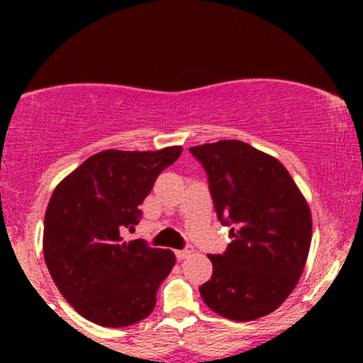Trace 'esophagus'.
I'll list each match as a JSON object with an SVG mask.
<instances>
[{"label": "esophagus", "instance_id": "34e87169", "mask_svg": "<svg viewBox=\"0 0 363 363\" xmlns=\"http://www.w3.org/2000/svg\"><path fill=\"white\" fill-rule=\"evenodd\" d=\"M193 252H194L193 247H186V249H182V251H176V256L179 261H182V259H186V257H189Z\"/></svg>", "mask_w": 363, "mask_h": 363}]
</instances>
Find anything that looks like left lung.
<instances>
[{"instance_id":"obj_1","label":"left lung","mask_w":363,"mask_h":363,"mask_svg":"<svg viewBox=\"0 0 363 363\" xmlns=\"http://www.w3.org/2000/svg\"><path fill=\"white\" fill-rule=\"evenodd\" d=\"M205 167L220 222L234 237L210 254L211 280L199 286L211 311L254 320L277 311L306 268L312 239L307 199L280 160L239 140L191 147Z\"/></svg>"}]
</instances>
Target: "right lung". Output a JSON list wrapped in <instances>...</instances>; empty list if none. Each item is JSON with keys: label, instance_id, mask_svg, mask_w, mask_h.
Masks as SVG:
<instances>
[{"label": "right lung", "instance_id": "add662e5", "mask_svg": "<svg viewBox=\"0 0 363 363\" xmlns=\"http://www.w3.org/2000/svg\"><path fill=\"white\" fill-rule=\"evenodd\" d=\"M182 147L104 150L56 186L44 216L43 249L54 283L78 314L126 328L152 314L157 290L176 264L170 249L124 240L140 205Z\"/></svg>", "mask_w": 363, "mask_h": 363}]
</instances>
